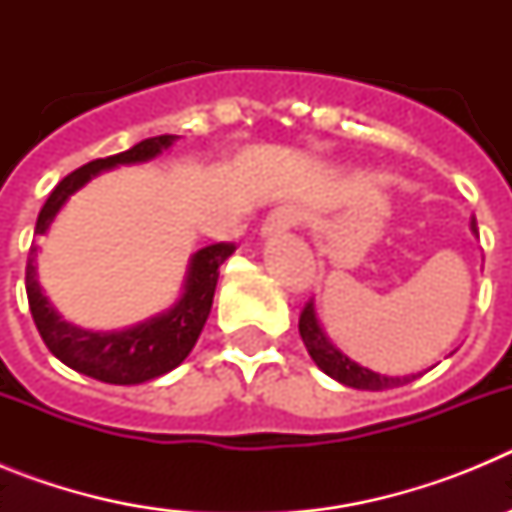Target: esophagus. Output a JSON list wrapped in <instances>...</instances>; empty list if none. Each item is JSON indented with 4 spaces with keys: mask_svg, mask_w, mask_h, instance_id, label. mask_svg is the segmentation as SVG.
Listing matches in <instances>:
<instances>
[{
    "mask_svg": "<svg viewBox=\"0 0 512 512\" xmlns=\"http://www.w3.org/2000/svg\"><path fill=\"white\" fill-rule=\"evenodd\" d=\"M297 223H300V210H297V207H292V205H282V207H277V210H271L269 215H266L261 233H264V235H279V233H284V230L295 228Z\"/></svg>",
    "mask_w": 512,
    "mask_h": 512,
    "instance_id": "obj_1",
    "label": "esophagus"
}]
</instances>
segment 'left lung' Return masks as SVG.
<instances>
[{"label":"left lung","instance_id":"1","mask_svg":"<svg viewBox=\"0 0 512 512\" xmlns=\"http://www.w3.org/2000/svg\"><path fill=\"white\" fill-rule=\"evenodd\" d=\"M472 230L477 233V223H472ZM300 336L305 341L307 354L312 356V361L328 377L338 379V382L346 384V387H354V390H392V387H400V384H408L415 377H420V374H410V377H384V374L372 372V369L359 366L356 361L343 356L336 346H330V341L325 338L323 330H320L315 310H312V302H305V307L300 312Z\"/></svg>","mask_w":512,"mask_h":512}]
</instances>
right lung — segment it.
<instances>
[{
    "mask_svg": "<svg viewBox=\"0 0 512 512\" xmlns=\"http://www.w3.org/2000/svg\"><path fill=\"white\" fill-rule=\"evenodd\" d=\"M174 140L176 135L146 138L130 151L97 158V161H89V164L71 171L45 200L38 223H35V235H43L48 225L53 223L56 212L63 207V202L69 200V194L84 187L99 171L112 169L117 164L148 161L164 148H169ZM233 251L235 243H215V246H207L194 253L182 300L164 315H156V318L135 325V328L92 333V330H81L61 320V315L48 305L38 287V279H35V246H30L25 266V289L35 328L56 359H61L76 372L87 374V377L107 384H140L156 379L182 364L194 348L202 328H205L207 315H210L217 277H220L217 269Z\"/></svg>",
    "mask_w": 512,
    "mask_h": 512,
    "instance_id": "obj_1",
    "label": "right lung"
}]
</instances>
